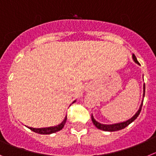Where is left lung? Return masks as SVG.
I'll return each instance as SVG.
<instances>
[{
  "label": "left lung",
  "instance_id": "left-lung-1",
  "mask_svg": "<svg viewBox=\"0 0 156 156\" xmlns=\"http://www.w3.org/2000/svg\"><path fill=\"white\" fill-rule=\"evenodd\" d=\"M132 57H133V60H134V62L137 63V64H139V63H138V61H137V58H136V57L134 54H133ZM143 89H144L143 97H144V92H145V85H144V86H143ZM142 104H143V99H142V102H141V106H140V107H139V109L137 110V113H136L135 114H134V116L131 117V118L129 119V120H126V121H124V122H121V123H113V124H102V123H99L98 121H96V120L94 119L93 116H92V123H94V125L97 127L98 129L105 130V131H116V130H122V129L125 128L126 127H127V126H128L130 123H132V122L134 121L136 118H137V116H138V115L140 114V112H141V110Z\"/></svg>",
  "mask_w": 156,
  "mask_h": 156
}]
</instances>
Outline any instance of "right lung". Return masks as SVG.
Segmentation results:
<instances>
[{"label": "right lung", "mask_w": 156, "mask_h": 156, "mask_svg": "<svg viewBox=\"0 0 156 156\" xmlns=\"http://www.w3.org/2000/svg\"><path fill=\"white\" fill-rule=\"evenodd\" d=\"M76 100H75L72 103L75 102ZM66 120H67V115L66 116L64 117V120L61 122L60 124L57 126H54V127H43V128H33V127H28V128L30 129L31 130H33L34 132L38 133V134H53V133H56L59 130H61V129L64 127V124L66 123Z\"/></svg>", "instance_id": "obj_1"}]
</instances>
